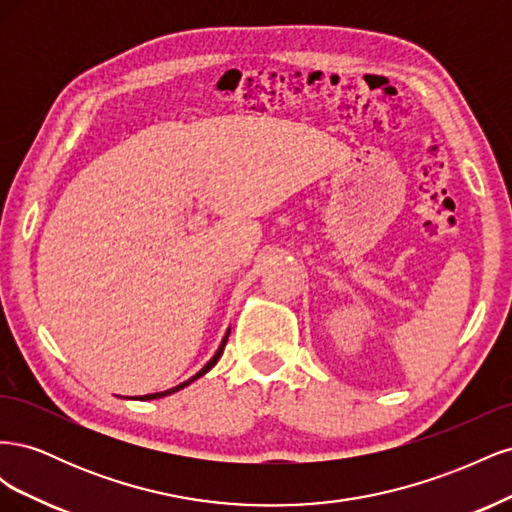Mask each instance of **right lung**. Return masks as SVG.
<instances>
[{
  "instance_id": "obj_1",
  "label": "right lung",
  "mask_w": 512,
  "mask_h": 512,
  "mask_svg": "<svg viewBox=\"0 0 512 512\" xmlns=\"http://www.w3.org/2000/svg\"><path fill=\"white\" fill-rule=\"evenodd\" d=\"M228 333H230V329H228ZM228 333L224 335V339H222V344H220V348H218V352H215L213 354V359L203 367V369H200L198 371V374L196 376H192L190 380H185V382H181V384H177V386H173V389H168V391H162V393H151V395H143V397H138V399H160V397H166V395H170V393H175V391H179V389H183V386H188V384H192L196 378H200V376H205L207 374V371L215 365V363H218L220 361V356H222V352H224V346H226V339H228Z\"/></svg>"
}]
</instances>
